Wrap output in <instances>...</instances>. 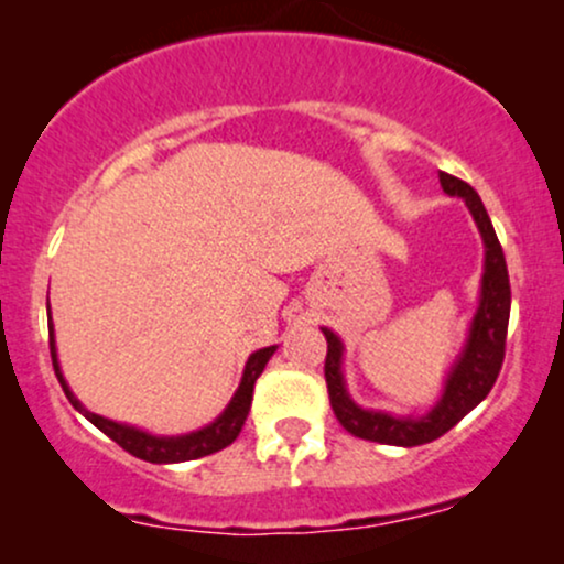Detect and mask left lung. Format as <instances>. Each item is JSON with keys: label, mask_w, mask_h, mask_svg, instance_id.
Wrapping results in <instances>:
<instances>
[{"label": "left lung", "mask_w": 564, "mask_h": 564, "mask_svg": "<svg viewBox=\"0 0 564 564\" xmlns=\"http://www.w3.org/2000/svg\"><path fill=\"white\" fill-rule=\"evenodd\" d=\"M440 185H443L448 196L462 198L467 204L469 215L482 236L485 264L480 304H477L475 318L469 323L467 341H464L462 352L456 355V360L448 368V377H445L437 403L422 413V416H394L390 411H371V408L358 405L349 398L345 371H341L345 345H341V339L332 328H323L328 341L326 384L336 419H339V424L345 426L349 435L371 440V443L413 448V445L432 443V440L445 435V432L453 430L467 416L471 408H477L488 398L503 364V345H507L511 307L503 249L498 243L494 223H490L475 187L445 172H440Z\"/></svg>", "instance_id": "1"}]
</instances>
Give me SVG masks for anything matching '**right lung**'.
I'll use <instances>...</instances> for the list:
<instances>
[{"label":"right lung","mask_w":564,"mask_h":564,"mask_svg":"<svg viewBox=\"0 0 564 564\" xmlns=\"http://www.w3.org/2000/svg\"><path fill=\"white\" fill-rule=\"evenodd\" d=\"M50 310V307H47ZM278 349V345L273 347H262L257 352L249 355L243 366V377L241 384H238L236 394L230 398V403L225 405V411L219 413L212 424L200 426L196 432H187V435H151V432L138 430L132 424H121L113 422V419L100 416V413L87 411L79 403L74 392H70L66 377H63L61 364H57V347H55V328H53V318H50V355H53V366H55V377L61 381L63 392L70 400V405L82 413L87 422H93L97 430L106 432L113 443H119L121 448L132 456L142 458V462H151V464H180V462H193V458L200 456H209V453H217L223 448H228L232 440L238 437L241 426L249 416V408H251V394H254V381L260 379V373L268 366V360L273 358V352Z\"/></svg>","instance_id":"add662e5"}]
</instances>
